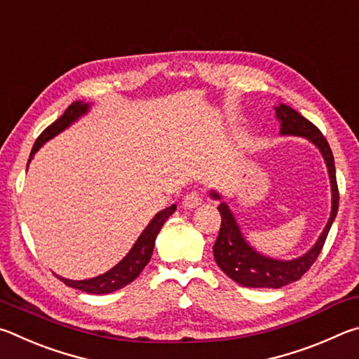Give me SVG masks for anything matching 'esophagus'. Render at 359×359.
<instances>
[{"instance_id":"esophagus-1","label":"esophagus","mask_w":359,"mask_h":359,"mask_svg":"<svg viewBox=\"0 0 359 359\" xmlns=\"http://www.w3.org/2000/svg\"><path fill=\"white\" fill-rule=\"evenodd\" d=\"M201 204H203V196H201V193H199V191L188 193L185 199H184V208L185 209H194V208H198V205H201Z\"/></svg>"}]
</instances>
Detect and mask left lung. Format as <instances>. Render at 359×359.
<instances>
[{
	"label": "left lung",
	"instance_id": "1",
	"mask_svg": "<svg viewBox=\"0 0 359 359\" xmlns=\"http://www.w3.org/2000/svg\"><path fill=\"white\" fill-rule=\"evenodd\" d=\"M276 109V117L280 123L282 136H299L312 142L320 150L321 156L326 163L327 174H330L331 184V214L325 229L321 231L320 238L307 253L293 259H276L259 252L248 244L242 234L236 217L228 204L223 201V196L215 190H210V198L218 199V212L222 215L220 233L214 245V258L220 269L236 283L247 288H280L299 278L311 269V266L318 258L321 248L330 233L331 224L337 215L339 209V190L336 182V166H334V156L330 149V144L321 135V131L297 114L294 109L287 104H278Z\"/></svg>",
	"mask_w": 359,
	"mask_h": 359
}]
</instances>
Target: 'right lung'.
<instances>
[{
  "instance_id": "1",
  "label": "right lung",
  "mask_w": 359,
  "mask_h": 359,
  "mask_svg": "<svg viewBox=\"0 0 359 359\" xmlns=\"http://www.w3.org/2000/svg\"><path fill=\"white\" fill-rule=\"evenodd\" d=\"M88 111H90V102H83V101L72 102V104L66 109L62 117L53 121L50 126H47V128L42 131V135L36 139L32 155H29L28 165L32 163L34 154L42 147V145H44L47 141H50L52 137L60 135V133L65 131L66 128H69L74 121L83 117ZM175 209H177V205L172 204L171 208H166L165 210L158 212V214L151 218L147 226H145L141 236H139L137 241L135 242V245L131 247V250L126 253V257L121 259L118 264H115L112 269L104 272V274L93 278H87V280H69V278H65L60 276L57 277L65 285H68V287L85 291V293H90V294H107V293H112V291H117L120 288L126 287V285L135 280V278L141 274L144 267L149 264L151 253H154L156 236L160 233L161 226L165 224L168 218L174 214Z\"/></svg>"
}]
</instances>
